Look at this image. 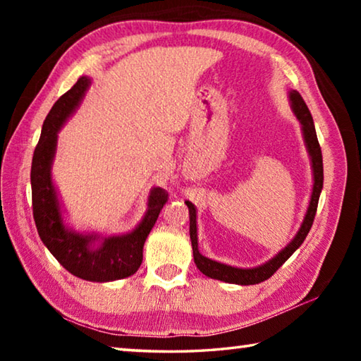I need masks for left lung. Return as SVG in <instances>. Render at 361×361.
I'll return each instance as SVG.
<instances>
[{"label": "left lung", "mask_w": 361, "mask_h": 361, "mask_svg": "<svg viewBox=\"0 0 361 361\" xmlns=\"http://www.w3.org/2000/svg\"><path fill=\"white\" fill-rule=\"evenodd\" d=\"M288 99H290V105H291L293 113H295L296 119L299 121V124H301L304 145L309 152L310 167H312V175H314L312 194H310L309 207H307V210H305L301 228L298 229L296 235L293 237L288 245L280 250V252L274 256V258L266 261L264 264H259L255 267H234V266L224 264V262L213 261L199 252L197 212H195L194 204L186 200L185 204L189 209V235H191L194 262H195V266H197L199 271L207 277L221 280V282H226V283H235V285H256V283L264 282V280H267L269 277H272L274 272H276L277 269L282 266L283 262L288 259L299 247H301V243L304 242L305 235L309 234L310 228H312L317 205H319V197H320V192L323 188L322 149H320L319 140H317V132H315L312 114H310L307 105L304 103L302 97L299 95L298 90H290Z\"/></svg>", "instance_id": "1"}]
</instances>
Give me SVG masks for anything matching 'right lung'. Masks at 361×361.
I'll list each match as a JSON object with an SVG mask.
<instances>
[{
	"label": "right lung",
	"instance_id": "add662e5",
	"mask_svg": "<svg viewBox=\"0 0 361 361\" xmlns=\"http://www.w3.org/2000/svg\"><path fill=\"white\" fill-rule=\"evenodd\" d=\"M90 82L89 76H81L68 92L54 103L35 148L30 180L33 218L42 243L73 276L89 282L105 283L130 277L138 271L143 261L146 237L156 224L167 199L162 188H152L145 216L135 229L127 234L105 237L97 232H79L65 224L63 209L52 180L57 133L81 105Z\"/></svg>",
	"mask_w": 361,
	"mask_h": 361
}]
</instances>
